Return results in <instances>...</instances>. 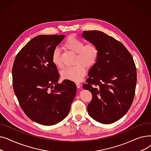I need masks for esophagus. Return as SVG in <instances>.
<instances>
[{"label":"esophagus","instance_id":"34e87169","mask_svg":"<svg viewBox=\"0 0 151 151\" xmlns=\"http://www.w3.org/2000/svg\"><path fill=\"white\" fill-rule=\"evenodd\" d=\"M76 85L77 88H81V84L79 82H76Z\"/></svg>","mask_w":151,"mask_h":151}]
</instances>
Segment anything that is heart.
<instances>
[{
	"instance_id": "obj_1",
	"label": "heart",
	"mask_w": 151,
	"mask_h": 151,
	"mask_svg": "<svg viewBox=\"0 0 151 151\" xmlns=\"http://www.w3.org/2000/svg\"><path fill=\"white\" fill-rule=\"evenodd\" d=\"M64 47L76 54L75 63L72 67H66L61 71V75L65 80L78 81L84 76L86 69L84 65L91 67L97 61L99 56V47L93 43L84 45L81 40L75 37H70L65 42ZM52 62L57 68H62V63L60 59V52L58 49H55L52 54Z\"/></svg>"
}]
</instances>
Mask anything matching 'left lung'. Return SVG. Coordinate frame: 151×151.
I'll return each mask as SVG.
<instances>
[{"mask_svg": "<svg viewBox=\"0 0 151 151\" xmlns=\"http://www.w3.org/2000/svg\"><path fill=\"white\" fill-rule=\"evenodd\" d=\"M82 36L99 47V56L83 85L92 99L88 105L89 115L100 123L119 120L133 101L137 69L131 54L113 37L98 30L84 31Z\"/></svg>", "mask_w": 151, "mask_h": 151, "instance_id": "obj_1", "label": "left lung"}]
</instances>
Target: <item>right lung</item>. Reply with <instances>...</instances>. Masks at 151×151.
<instances>
[{
  "mask_svg": "<svg viewBox=\"0 0 151 151\" xmlns=\"http://www.w3.org/2000/svg\"><path fill=\"white\" fill-rule=\"evenodd\" d=\"M65 35H38L15 58L13 87L21 108L32 121L44 125L56 124L68 116L76 93V84L59 73L52 54Z\"/></svg>",
  "mask_w": 151,
  "mask_h": 151,
  "instance_id": "add662e5",
  "label": "right lung"
}]
</instances>
